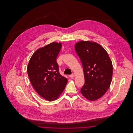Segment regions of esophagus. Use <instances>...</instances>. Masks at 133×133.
I'll use <instances>...</instances> for the list:
<instances>
[{"label":"esophagus","mask_w":133,"mask_h":133,"mask_svg":"<svg viewBox=\"0 0 133 133\" xmlns=\"http://www.w3.org/2000/svg\"><path fill=\"white\" fill-rule=\"evenodd\" d=\"M75 76V74L74 73H72L71 75H70L69 77L70 78H73Z\"/></svg>","instance_id":"34e87169"}]
</instances>
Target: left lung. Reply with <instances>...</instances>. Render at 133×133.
<instances>
[{
    "mask_svg": "<svg viewBox=\"0 0 133 133\" xmlns=\"http://www.w3.org/2000/svg\"><path fill=\"white\" fill-rule=\"evenodd\" d=\"M75 49L82 63L85 81L81 93L89 100L95 101L110 87L113 75L112 61L105 49L95 42L79 41Z\"/></svg>",
    "mask_w": 133,
    "mask_h": 133,
    "instance_id": "obj_1",
    "label": "left lung"
}]
</instances>
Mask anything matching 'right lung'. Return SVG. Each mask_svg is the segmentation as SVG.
Listing matches in <instances>:
<instances>
[{
  "instance_id": "1",
  "label": "right lung",
  "mask_w": 133,
  "mask_h": 133,
  "mask_svg": "<svg viewBox=\"0 0 133 133\" xmlns=\"http://www.w3.org/2000/svg\"><path fill=\"white\" fill-rule=\"evenodd\" d=\"M61 47V43L52 42L39 48L32 55L27 68L32 86L48 101L57 99L68 82L59 73L56 62Z\"/></svg>"
}]
</instances>
